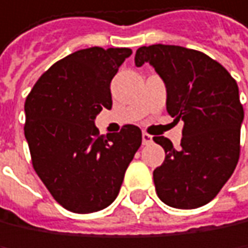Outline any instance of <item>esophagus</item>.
Masks as SVG:
<instances>
[{
  "instance_id": "esophagus-1",
  "label": "esophagus",
  "mask_w": 248,
  "mask_h": 248,
  "mask_svg": "<svg viewBox=\"0 0 248 248\" xmlns=\"http://www.w3.org/2000/svg\"><path fill=\"white\" fill-rule=\"evenodd\" d=\"M141 139H143V144H150L153 141V137L150 134H147V133H143Z\"/></svg>"
}]
</instances>
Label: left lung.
Segmentation results:
<instances>
[{
	"label": "left lung",
	"instance_id": "1",
	"mask_svg": "<svg viewBox=\"0 0 248 248\" xmlns=\"http://www.w3.org/2000/svg\"><path fill=\"white\" fill-rule=\"evenodd\" d=\"M134 62L155 67L166 85L169 115L184 121L179 150L163 136L153 139L166 153L153 172L157 196L173 208H199L218 195L238 163L244 109L237 82L217 61L181 46H143Z\"/></svg>",
	"mask_w": 248,
	"mask_h": 248
}]
</instances>
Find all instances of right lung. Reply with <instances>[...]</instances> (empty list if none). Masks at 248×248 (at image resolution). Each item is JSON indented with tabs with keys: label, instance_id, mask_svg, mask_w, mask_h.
<instances>
[{
	"label": "right lung",
	"instance_id": "right-lung-1",
	"mask_svg": "<svg viewBox=\"0 0 248 248\" xmlns=\"http://www.w3.org/2000/svg\"><path fill=\"white\" fill-rule=\"evenodd\" d=\"M131 53L127 47L78 50L47 69L26 99L33 168L67 211L89 214L111 205L141 146L137 125L107 136L95 127L102 108L112 107L111 80Z\"/></svg>",
	"mask_w": 248,
	"mask_h": 248
}]
</instances>
